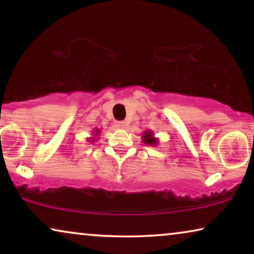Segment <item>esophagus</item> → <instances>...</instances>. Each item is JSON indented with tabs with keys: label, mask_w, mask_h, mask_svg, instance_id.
I'll return each mask as SVG.
<instances>
[{
	"label": "esophagus",
	"mask_w": 254,
	"mask_h": 254,
	"mask_svg": "<svg viewBox=\"0 0 254 254\" xmlns=\"http://www.w3.org/2000/svg\"><path fill=\"white\" fill-rule=\"evenodd\" d=\"M116 126L118 128H125V127H126V121H117Z\"/></svg>",
	"instance_id": "esophagus-1"
}]
</instances>
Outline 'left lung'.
I'll return each mask as SVG.
<instances>
[{"instance_id":"8db88e82","label":"left lung","mask_w":254,"mask_h":254,"mask_svg":"<svg viewBox=\"0 0 254 254\" xmlns=\"http://www.w3.org/2000/svg\"><path fill=\"white\" fill-rule=\"evenodd\" d=\"M142 141L147 145H157L158 144V138L155 137L154 131L152 130H145L142 134Z\"/></svg>"}]
</instances>
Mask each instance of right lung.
Wrapping results in <instances>:
<instances>
[{
    "instance_id": "right-lung-1",
    "label": "right lung",
    "mask_w": 254,
    "mask_h": 254,
    "mask_svg": "<svg viewBox=\"0 0 254 254\" xmlns=\"http://www.w3.org/2000/svg\"><path fill=\"white\" fill-rule=\"evenodd\" d=\"M100 135V129H98V128H96V129H93L91 136L88 137V141L89 142H96L97 138H98V136Z\"/></svg>"
}]
</instances>
